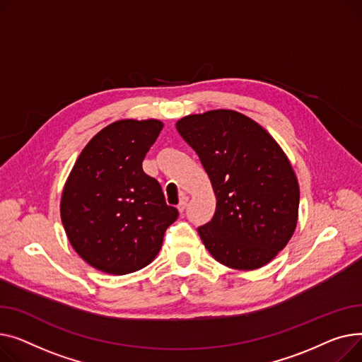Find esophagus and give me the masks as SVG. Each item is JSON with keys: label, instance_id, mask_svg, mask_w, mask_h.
I'll use <instances>...</instances> for the list:
<instances>
[{"label": "esophagus", "instance_id": "obj_1", "mask_svg": "<svg viewBox=\"0 0 362 362\" xmlns=\"http://www.w3.org/2000/svg\"><path fill=\"white\" fill-rule=\"evenodd\" d=\"M187 203H188V196H187V194H182V196H181V199H180V203H178V210H180V214H182V211L185 210Z\"/></svg>", "mask_w": 362, "mask_h": 362}]
</instances>
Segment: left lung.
Instances as JSON below:
<instances>
[{
  "instance_id": "obj_1",
  "label": "left lung",
  "mask_w": 362,
  "mask_h": 362,
  "mask_svg": "<svg viewBox=\"0 0 362 362\" xmlns=\"http://www.w3.org/2000/svg\"><path fill=\"white\" fill-rule=\"evenodd\" d=\"M177 130L199 155L216 196L214 218L197 229L204 247L229 269L266 266L298 222L300 185L282 147L232 110L187 115Z\"/></svg>"
}]
</instances>
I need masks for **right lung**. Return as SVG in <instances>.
Wrapping results in <instances>:
<instances>
[{
	"label": "right lung",
	"instance_id": "add662e5",
	"mask_svg": "<svg viewBox=\"0 0 362 362\" xmlns=\"http://www.w3.org/2000/svg\"><path fill=\"white\" fill-rule=\"evenodd\" d=\"M163 129L159 119H119L83 148L62 189L59 211L78 256L108 274L151 264L178 218L141 162Z\"/></svg>",
	"mask_w": 362,
	"mask_h": 362
}]
</instances>
